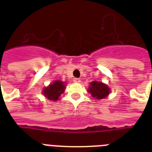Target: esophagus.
Returning a JSON list of instances; mask_svg holds the SVG:
<instances>
[{"instance_id": "obj_1", "label": "esophagus", "mask_w": 152, "mask_h": 152, "mask_svg": "<svg viewBox=\"0 0 152 152\" xmlns=\"http://www.w3.org/2000/svg\"><path fill=\"white\" fill-rule=\"evenodd\" d=\"M73 81L75 83H80V78H77V77H75V78L73 79Z\"/></svg>"}]
</instances>
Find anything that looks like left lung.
Returning a JSON list of instances; mask_svg holds the SVG:
<instances>
[{"label": "left lung", "instance_id": "left-lung-1", "mask_svg": "<svg viewBox=\"0 0 152 152\" xmlns=\"http://www.w3.org/2000/svg\"><path fill=\"white\" fill-rule=\"evenodd\" d=\"M88 91L90 94H91L93 97H95L97 100L104 99L110 92V90L107 84L102 82H97L96 80L91 83Z\"/></svg>", "mask_w": 152, "mask_h": 152}]
</instances>
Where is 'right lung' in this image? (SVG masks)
<instances>
[{
    "label": "right lung",
    "mask_w": 152,
    "mask_h": 152,
    "mask_svg": "<svg viewBox=\"0 0 152 152\" xmlns=\"http://www.w3.org/2000/svg\"><path fill=\"white\" fill-rule=\"evenodd\" d=\"M65 86V83L63 81L55 80L52 84H50L48 87L44 88L42 94L49 100L56 101L58 100L60 95L64 91Z\"/></svg>",
    "instance_id": "obj_1"
}]
</instances>
